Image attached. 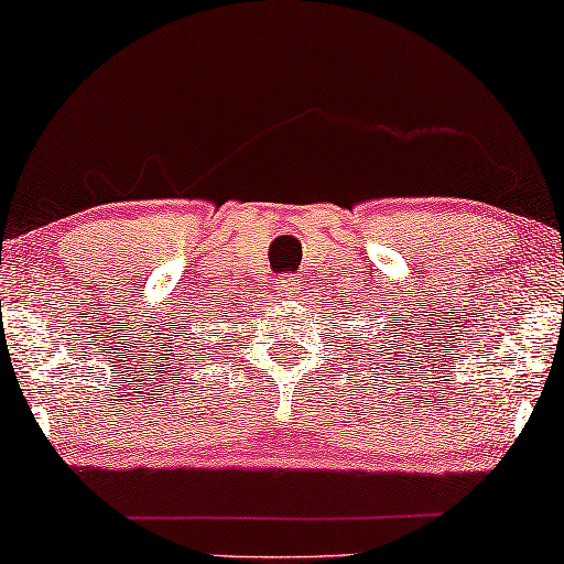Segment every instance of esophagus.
Instances as JSON below:
<instances>
[{
    "mask_svg": "<svg viewBox=\"0 0 564 564\" xmlns=\"http://www.w3.org/2000/svg\"><path fill=\"white\" fill-rule=\"evenodd\" d=\"M297 288H300V280L294 274H284L280 282L274 284V290L282 294V297H292V294H297Z\"/></svg>",
    "mask_w": 564,
    "mask_h": 564,
    "instance_id": "esophagus-1",
    "label": "esophagus"
}]
</instances>
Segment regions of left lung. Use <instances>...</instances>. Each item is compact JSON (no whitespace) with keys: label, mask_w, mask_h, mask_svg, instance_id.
<instances>
[{"label":"left lung","mask_w":564,"mask_h":564,"mask_svg":"<svg viewBox=\"0 0 564 564\" xmlns=\"http://www.w3.org/2000/svg\"><path fill=\"white\" fill-rule=\"evenodd\" d=\"M365 327H367V325H365ZM345 335H347L349 339H352V347H355V352H359V349H362V345H359V339H357V337H359V329H355V332H349V329H345ZM367 339H369V337H365V339H362V343H367ZM375 345H377V339H372V345H369V347H372V349H375Z\"/></svg>","instance_id":"obj_1"}]
</instances>
